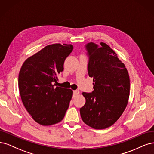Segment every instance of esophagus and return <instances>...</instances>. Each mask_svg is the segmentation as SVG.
<instances>
[{"label":"esophagus","instance_id":"esophagus-1","mask_svg":"<svg viewBox=\"0 0 154 154\" xmlns=\"http://www.w3.org/2000/svg\"><path fill=\"white\" fill-rule=\"evenodd\" d=\"M79 93V90H74L73 91V97H75Z\"/></svg>","mask_w":154,"mask_h":154}]
</instances>
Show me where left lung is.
<instances>
[{
    "label": "left lung",
    "mask_w": 154,
    "mask_h": 154,
    "mask_svg": "<svg viewBox=\"0 0 154 154\" xmlns=\"http://www.w3.org/2000/svg\"><path fill=\"white\" fill-rule=\"evenodd\" d=\"M88 57V72L93 79V91L83 92L86 98L80 109L82 121L96 129L113 125L127 105L130 79L124 64L107 44L85 45Z\"/></svg>",
    "instance_id": "8db88e82"
}]
</instances>
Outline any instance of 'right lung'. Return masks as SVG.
I'll return each mask as SVG.
<instances>
[{
    "label": "right lung",
    "instance_id": "right-lung-1",
    "mask_svg": "<svg viewBox=\"0 0 154 154\" xmlns=\"http://www.w3.org/2000/svg\"><path fill=\"white\" fill-rule=\"evenodd\" d=\"M72 45H47L25 61L18 76L22 101L34 120L42 125L61 122L73 95L70 89L56 87L57 75L63 71Z\"/></svg>",
    "mask_w": 154,
    "mask_h": 154
}]
</instances>
